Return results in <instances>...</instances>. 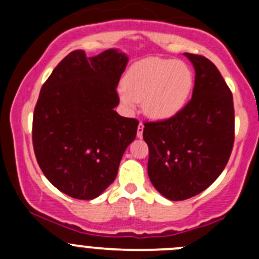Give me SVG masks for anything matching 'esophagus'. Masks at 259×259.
<instances>
[{
	"label": "esophagus",
	"mask_w": 259,
	"mask_h": 259,
	"mask_svg": "<svg viewBox=\"0 0 259 259\" xmlns=\"http://www.w3.org/2000/svg\"><path fill=\"white\" fill-rule=\"evenodd\" d=\"M143 132H144V124L143 122H140L139 123V127H137V137L143 136Z\"/></svg>",
	"instance_id": "obj_1"
}]
</instances>
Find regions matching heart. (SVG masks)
Wrapping results in <instances>:
<instances>
[{
    "mask_svg": "<svg viewBox=\"0 0 259 259\" xmlns=\"http://www.w3.org/2000/svg\"><path fill=\"white\" fill-rule=\"evenodd\" d=\"M194 75L187 63L168 58H146L127 71L120 100L127 107L143 101L148 116L166 120L187 106L193 91Z\"/></svg>",
    "mask_w": 259,
    "mask_h": 259,
    "instance_id": "heart-1",
    "label": "heart"
}]
</instances>
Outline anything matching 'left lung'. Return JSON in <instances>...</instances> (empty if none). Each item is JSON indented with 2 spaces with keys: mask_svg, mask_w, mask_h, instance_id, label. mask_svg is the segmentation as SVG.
<instances>
[{
  "mask_svg": "<svg viewBox=\"0 0 259 259\" xmlns=\"http://www.w3.org/2000/svg\"><path fill=\"white\" fill-rule=\"evenodd\" d=\"M196 70L192 98L178 115L144 123L149 146L148 174L154 188L171 201L191 198L217 180L235 141L231 89L217 66L198 54H184Z\"/></svg>",
  "mask_w": 259,
  "mask_h": 259,
  "instance_id": "left-lung-1",
  "label": "left lung"
}]
</instances>
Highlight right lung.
I'll list each match as a JSON object with an SVG mask.
<instances>
[{
    "label": "right lung",
    "instance_id": "right-lung-1",
    "mask_svg": "<svg viewBox=\"0 0 259 259\" xmlns=\"http://www.w3.org/2000/svg\"><path fill=\"white\" fill-rule=\"evenodd\" d=\"M128 58L115 49L95 57L74 50L41 87L33 111L32 143L41 171L57 189L93 200L115 180L139 120L114 107Z\"/></svg>",
    "mask_w": 259,
    "mask_h": 259
}]
</instances>
